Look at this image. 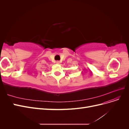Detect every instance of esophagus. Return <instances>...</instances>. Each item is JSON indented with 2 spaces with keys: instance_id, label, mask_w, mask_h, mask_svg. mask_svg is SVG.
<instances>
[{
  "instance_id": "esophagus-1",
  "label": "esophagus",
  "mask_w": 129,
  "mask_h": 129,
  "mask_svg": "<svg viewBox=\"0 0 129 129\" xmlns=\"http://www.w3.org/2000/svg\"><path fill=\"white\" fill-rule=\"evenodd\" d=\"M60 62L59 61H56V63H57V64H60Z\"/></svg>"
}]
</instances>
